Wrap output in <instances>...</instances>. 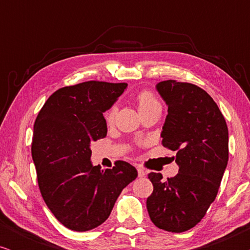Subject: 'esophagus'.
<instances>
[{"label": "esophagus", "mask_w": 250, "mask_h": 250, "mask_svg": "<svg viewBox=\"0 0 250 250\" xmlns=\"http://www.w3.org/2000/svg\"><path fill=\"white\" fill-rule=\"evenodd\" d=\"M146 170L145 169H142V168H139L138 169V176L139 177H145L146 176Z\"/></svg>", "instance_id": "esophagus-1"}]
</instances>
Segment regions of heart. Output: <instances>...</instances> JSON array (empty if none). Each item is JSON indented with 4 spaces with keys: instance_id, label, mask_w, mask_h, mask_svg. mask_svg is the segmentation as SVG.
Segmentation results:
<instances>
[{
    "instance_id": "heart-1",
    "label": "heart",
    "mask_w": 250,
    "mask_h": 250,
    "mask_svg": "<svg viewBox=\"0 0 250 250\" xmlns=\"http://www.w3.org/2000/svg\"><path fill=\"white\" fill-rule=\"evenodd\" d=\"M138 104H139V110H143V109H149L153 107H159L160 104L158 99L155 97V94L150 91H142L140 92L138 95ZM116 115V107H111L109 110L104 114V118L108 123H111L114 121Z\"/></svg>"
}]
</instances>
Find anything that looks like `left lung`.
<instances>
[{"label":"left lung","mask_w":250,"mask_h":250,"mask_svg":"<svg viewBox=\"0 0 250 250\" xmlns=\"http://www.w3.org/2000/svg\"><path fill=\"white\" fill-rule=\"evenodd\" d=\"M156 90L168 107L162 143L176 151L180 168L167 181L160 173L148 174L153 191L146 209L157 228L179 233L199 223L217 196L229 160V131L213 98L197 85L169 80Z\"/></svg>","instance_id":"8db88e82"}]
</instances>
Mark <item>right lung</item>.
<instances>
[{"instance_id":"right-lung-1","label":"right lung","mask_w":250,"mask_h":250,"mask_svg":"<svg viewBox=\"0 0 250 250\" xmlns=\"http://www.w3.org/2000/svg\"><path fill=\"white\" fill-rule=\"evenodd\" d=\"M126 83L90 81L54 92L34 124L32 157L46 206L73 231L92 230L110 215L122 190L138 176L128 163L101 169L91 162V142L107 135L104 112Z\"/></svg>"}]
</instances>
